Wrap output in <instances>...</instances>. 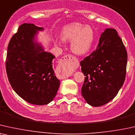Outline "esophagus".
Returning a JSON list of instances; mask_svg holds the SVG:
<instances>
[{"instance_id": "34e87169", "label": "esophagus", "mask_w": 135, "mask_h": 135, "mask_svg": "<svg viewBox=\"0 0 135 135\" xmlns=\"http://www.w3.org/2000/svg\"><path fill=\"white\" fill-rule=\"evenodd\" d=\"M76 58L71 54L64 55L60 59V68L64 71V78H66L71 75L76 64Z\"/></svg>"}]
</instances>
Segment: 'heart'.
<instances>
[{"label":"heart","instance_id":"heart-1","mask_svg":"<svg viewBox=\"0 0 135 135\" xmlns=\"http://www.w3.org/2000/svg\"><path fill=\"white\" fill-rule=\"evenodd\" d=\"M62 38L64 41H71V51L76 54H84L91 47L93 39L94 32L89 25L80 23H71L66 25L63 28ZM60 44V41H57Z\"/></svg>","mask_w":135,"mask_h":135}]
</instances>
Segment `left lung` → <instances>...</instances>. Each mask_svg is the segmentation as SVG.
<instances>
[{"mask_svg":"<svg viewBox=\"0 0 135 135\" xmlns=\"http://www.w3.org/2000/svg\"><path fill=\"white\" fill-rule=\"evenodd\" d=\"M127 52L115 29L102 33L97 49L80 62L84 81L81 94L89 105L99 107L114 99L126 76Z\"/></svg>","mask_w":135,"mask_h":135,"instance_id":"obj_1","label":"left lung"}]
</instances>
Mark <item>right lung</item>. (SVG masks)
Returning <instances> with one entry per match:
<instances>
[{
  "mask_svg": "<svg viewBox=\"0 0 135 135\" xmlns=\"http://www.w3.org/2000/svg\"><path fill=\"white\" fill-rule=\"evenodd\" d=\"M41 27L23 23L8 43L5 67L16 93L29 103L46 105L56 95L60 81L52 69L55 56L33 42Z\"/></svg>",
  "mask_w": 135,
  "mask_h": 135,
  "instance_id": "1",
  "label": "right lung"
}]
</instances>
